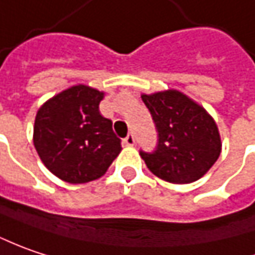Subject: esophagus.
Returning a JSON list of instances; mask_svg holds the SVG:
<instances>
[{
  "label": "esophagus",
  "mask_w": 255,
  "mask_h": 255,
  "mask_svg": "<svg viewBox=\"0 0 255 255\" xmlns=\"http://www.w3.org/2000/svg\"><path fill=\"white\" fill-rule=\"evenodd\" d=\"M125 143L128 145V146H133L134 145V134L133 133H129L126 137H125Z\"/></svg>",
  "instance_id": "esophagus-1"
}]
</instances>
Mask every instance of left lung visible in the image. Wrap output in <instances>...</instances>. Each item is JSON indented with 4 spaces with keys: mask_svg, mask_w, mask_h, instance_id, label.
<instances>
[{
    "mask_svg": "<svg viewBox=\"0 0 255 255\" xmlns=\"http://www.w3.org/2000/svg\"><path fill=\"white\" fill-rule=\"evenodd\" d=\"M142 100L158 132L155 150H140L149 171L172 184L204 176L221 153L218 128L205 109L176 90L143 95Z\"/></svg>",
    "mask_w": 255,
    "mask_h": 255,
    "instance_id": "8db88e82",
    "label": "left lung"
}]
</instances>
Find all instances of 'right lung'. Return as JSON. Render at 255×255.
I'll return each mask as SVG.
<instances>
[{"instance_id":"add662e5","label":"right lung","mask_w":255,"mask_h":255,"mask_svg":"<svg viewBox=\"0 0 255 255\" xmlns=\"http://www.w3.org/2000/svg\"><path fill=\"white\" fill-rule=\"evenodd\" d=\"M103 93L73 86L40 108L34 123V146L47 169L70 184L100 178L121 152L112 121L99 112Z\"/></svg>"}]
</instances>
